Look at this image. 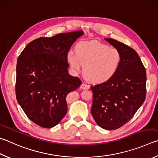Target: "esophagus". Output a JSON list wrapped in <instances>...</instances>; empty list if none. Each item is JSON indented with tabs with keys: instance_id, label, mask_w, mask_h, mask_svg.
<instances>
[{
	"instance_id": "esophagus-1",
	"label": "esophagus",
	"mask_w": 158,
	"mask_h": 158,
	"mask_svg": "<svg viewBox=\"0 0 158 158\" xmlns=\"http://www.w3.org/2000/svg\"><path fill=\"white\" fill-rule=\"evenodd\" d=\"M81 89L82 90H86V89L89 88V85H88L86 84H84V83H83V84L81 85V86H80Z\"/></svg>"
}]
</instances>
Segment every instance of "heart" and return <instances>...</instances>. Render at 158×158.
Returning <instances> with one entry per match:
<instances>
[{"instance_id":"obj_1","label":"heart","mask_w":158,"mask_h":158,"mask_svg":"<svg viewBox=\"0 0 158 158\" xmlns=\"http://www.w3.org/2000/svg\"><path fill=\"white\" fill-rule=\"evenodd\" d=\"M71 68L79 71L83 66L85 77L93 83L110 79L118 70L122 54L116 48L97 41H81L76 46V52L70 51L67 56Z\"/></svg>"}]
</instances>
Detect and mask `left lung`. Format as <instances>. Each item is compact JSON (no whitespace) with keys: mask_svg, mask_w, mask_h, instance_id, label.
Segmentation results:
<instances>
[{"mask_svg":"<svg viewBox=\"0 0 158 158\" xmlns=\"http://www.w3.org/2000/svg\"><path fill=\"white\" fill-rule=\"evenodd\" d=\"M105 40L120 51L122 62L110 79L91 86V114L100 127L115 130L130 121L144 103L147 74L135 50L117 40Z\"/></svg>","mask_w":158,"mask_h":158,"instance_id":"8db88e82","label":"left lung"}]
</instances>
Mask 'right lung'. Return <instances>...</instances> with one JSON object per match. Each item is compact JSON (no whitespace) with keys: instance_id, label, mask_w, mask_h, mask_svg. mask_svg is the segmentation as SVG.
Listing matches in <instances>:
<instances>
[{"instance_id":"add662e5","label":"right lung","mask_w":158,"mask_h":158,"mask_svg":"<svg viewBox=\"0 0 158 158\" xmlns=\"http://www.w3.org/2000/svg\"><path fill=\"white\" fill-rule=\"evenodd\" d=\"M82 30L40 37L28 44L16 65V97L31 122L54 127L67 113L66 96L81 84L68 73V52Z\"/></svg>"}]
</instances>
